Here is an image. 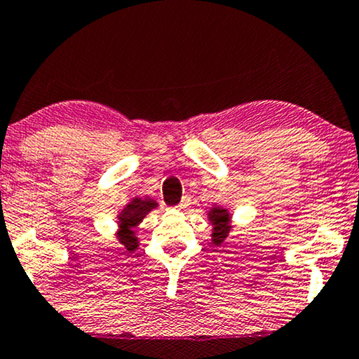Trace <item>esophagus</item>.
<instances>
[{
	"instance_id": "obj_1",
	"label": "esophagus",
	"mask_w": 359,
	"mask_h": 359,
	"mask_svg": "<svg viewBox=\"0 0 359 359\" xmlns=\"http://www.w3.org/2000/svg\"><path fill=\"white\" fill-rule=\"evenodd\" d=\"M189 205H190V196H184L180 203L177 205V210H185Z\"/></svg>"
}]
</instances>
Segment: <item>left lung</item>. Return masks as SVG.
Segmentation results:
<instances>
[{"mask_svg": "<svg viewBox=\"0 0 359 359\" xmlns=\"http://www.w3.org/2000/svg\"><path fill=\"white\" fill-rule=\"evenodd\" d=\"M206 218H208L211 224V244L221 245L232 231L231 211L216 205L206 211Z\"/></svg>", "mask_w": 359, "mask_h": 359, "instance_id": "8db88e82", "label": "left lung"}]
</instances>
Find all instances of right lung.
Returning a JSON list of instances; mask_svg holds the SVG:
<instances>
[{"label": "right lung", "mask_w": 359, "mask_h": 359, "mask_svg": "<svg viewBox=\"0 0 359 359\" xmlns=\"http://www.w3.org/2000/svg\"><path fill=\"white\" fill-rule=\"evenodd\" d=\"M158 201L151 196H131L128 203L117 213V239L127 250H136L140 245V237L136 236L138 226L146 215L158 208Z\"/></svg>", "instance_id": "1"}]
</instances>
